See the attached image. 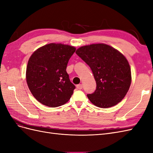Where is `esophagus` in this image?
I'll use <instances>...</instances> for the list:
<instances>
[{"label":"esophagus","mask_w":153,"mask_h":153,"mask_svg":"<svg viewBox=\"0 0 153 153\" xmlns=\"http://www.w3.org/2000/svg\"><path fill=\"white\" fill-rule=\"evenodd\" d=\"M82 84H78L76 85V88L78 89H82Z\"/></svg>","instance_id":"obj_1"}]
</instances>
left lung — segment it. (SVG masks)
Returning a JSON list of instances; mask_svg holds the SVG:
<instances>
[{
    "instance_id": "8db88e82",
    "label": "left lung",
    "mask_w": 153,
    "mask_h": 153,
    "mask_svg": "<svg viewBox=\"0 0 153 153\" xmlns=\"http://www.w3.org/2000/svg\"><path fill=\"white\" fill-rule=\"evenodd\" d=\"M76 53L91 68L96 82L95 91L87 95L91 102L105 108L121 101L131 82V69L126 57L103 43L84 46L77 49Z\"/></svg>"
}]
</instances>
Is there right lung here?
I'll use <instances>...</instances> for the list:
<instances>
[{"instance_id":"right-lung-1","label":"right lung","mask_w":153,"mask_h":153,"mask_svg":"<svg viewBox=\"0 0 153 153\" xmlns=\"http://www.w3.org/2000/svg\"><path fill=\"white\" fill-rule=\"evenodd\" d=\"M75 50L69 45L50 43L32 53L27 64L26 80L31 93L39 102L57 107L71 98L75 86L66 70Z\"/></svg>"}]
</instances>
